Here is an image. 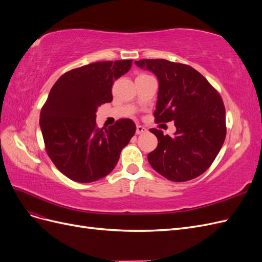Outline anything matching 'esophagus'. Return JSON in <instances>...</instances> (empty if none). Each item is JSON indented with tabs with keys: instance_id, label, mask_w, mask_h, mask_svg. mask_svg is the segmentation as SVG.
Listing matches in <instances>:
<instances>
[{
	"instance_id": "esophagus-1",
	"label": "esophagus",
	"mask_w": 262,
	"mask_h": 262,
	"mask_svg": "<svg viewBox=\"0 0 262 262\" xmlns=\"http://www.w3.org/2000/svg\"><path fill=\"white\" fill-rule=\"evenodd\" d=\"M147 130L144 128V126L142 125H137V134H142V133H145Z\"/></svg>"
}]
</instances>
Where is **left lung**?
Masks as SVG:
<instances>
[{
	"instance_id": "left-lung-1",
	"label": "left lung",
	"mask_w": 262,
	"mask_h": 262,
	"mask_svg": "<svg viewBox=\"0 0 262 262\" xmlns=\"http://www.w3.org/2000/svg\"><path fill=\"white\" fill-rule=\"evenodd\" d=\"M158 80L157 122L175 121L173 137L150 129L158 144L147 155L150 166L171 181L199 177L215 160L226 137L225 107L219 93L193 68L164 59L134 62Z\"/></svg>"
}]
</instances>
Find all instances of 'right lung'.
Wrapping results in <instances>:
<instances>
[{
    "label": "right lung",
    "mask_w": 262,
    "mask_h": 262,
    "mask_svg": "<svg viewBox=\"0 0 262 262\" xmlns=\"http://www.w3.org/2000/svg\"><path fill=\"white\" fill-rule=\"evenodd\" d=\"M131 64V60L91 63L69 71L52 86L39 124L47 153L68 178L77 182L104 178L136 133L131 119H120L108 129L96 125L98 107L113 100L114 82Z\"/></svg>",
    "instance_id": "1"
}]
</instances>
